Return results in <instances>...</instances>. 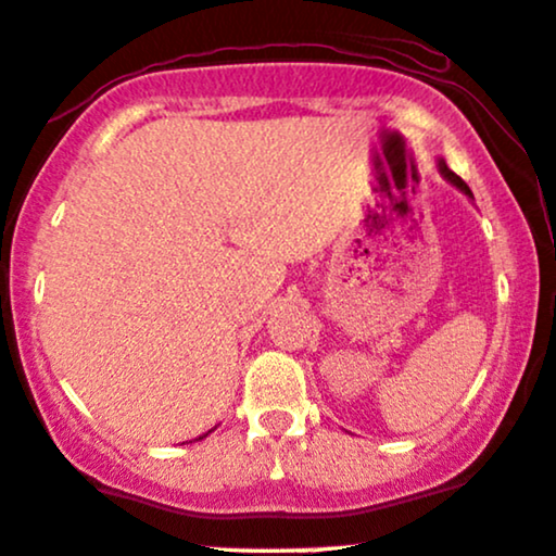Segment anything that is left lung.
<instances>
[{
  "label": "left lung",
  "instance_id": "obj_1",
  "mask_svg": "<svg viewBox=\"0 0 556 556\" xmlns=\"http://www.w3.org/2000/svg\"><path fill=\"white\" fill-rule=\"evenodd\" d=\"M439 166H441V174H444V177H446L448 181H452V185H454V187H459V189H462V192H465L467 197H472V189H469V187H467V181H465V179H462V177H456V174L452 172V168H448V166L444 164V161H441V164H439Z\"/></svg>",
  "mask_w": 556,
  "mask_h": 556
}]
</instances>
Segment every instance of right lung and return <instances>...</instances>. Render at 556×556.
I'll use <instances>...</instances> for the list:
<instances>
[{
	"instance_id": "add662e5",
	"label": "right lung",
	"mask_w": 556,
	"mask_h": 556,
	"mask_svg": "<svg viewBox=\"0 0 556 556\" xmlns=\"http://www.w3.org/2000/svg\"><path fill=\"white\" fill-rule=\"evenodd\" d=\"M200 439H202V435H200Z\"/></svg>"
}]
</instances>
